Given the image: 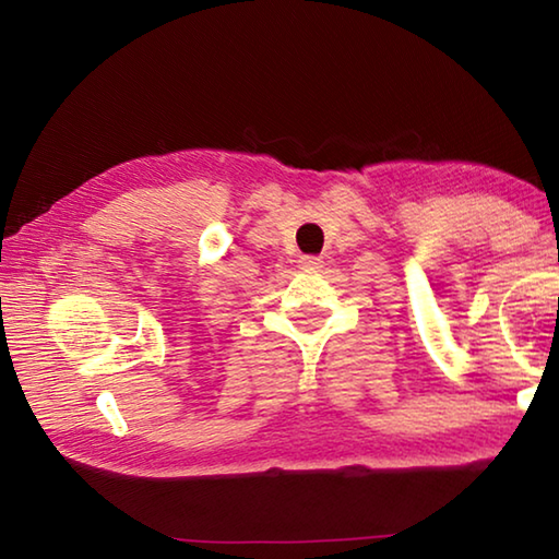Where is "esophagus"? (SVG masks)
Here are the masks:
<instances>
[{"instance_id":"1","label":"esophagus","mask_w":559,"mask_h":559,"mask_svg":"<svg viewBox=\"0 0 559 559\" xmlns=\"http://www.w3.org/2000/svg\"><path fill=\"white\" fill-rule=\"evenodd\" d=\"M300 263H302V269H308V271L320 269V259H316V257H302Z\"/></svg>"}]
</instances>
